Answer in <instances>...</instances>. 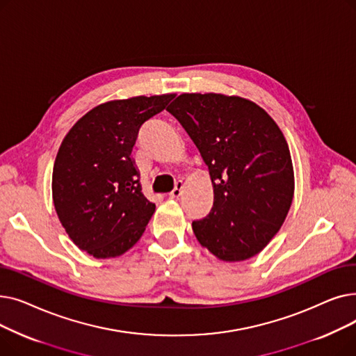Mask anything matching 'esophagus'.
Masks as SVG:
<instances>
[{"label": "esophagus", "instance_id": "obj_1", "mask_svg": "<svg viewBox=\"0 0 356 356\" xmlns=\"http://www.w3.org/2000/svg\"><path fill=\"white\" fill-rule=\"evenodd\" d=\"M181 191H183V181H181V180H179V181H176L175 189H173L170 193H168V196L173 197V199H176V197H179V196L181 195Z\"/></svg>", "mask_w": 356, "mask_h": 356}]
</instances>
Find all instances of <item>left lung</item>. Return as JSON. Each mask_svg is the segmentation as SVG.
<instances>
[{"mask_svg": "<svg viewBox=\"0 0 356 356\" xmlns=\"http://www.w3.org/2000/svg\"><path fill=\"white\" fill-rule=\"evenodd\" d=\"M167 111L209 168L213 207L192 222L203 247L223 261H244L282 228L294 193L289 144L267 112L219 93H183Z\"/></svg>", "mask_w": 356, "mask_h": 356, "instance_id": "8db88e82", "label": "left lung"}]
</instances>
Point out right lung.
<instances>
[{"label":"right lung","instance_id":"add662e5","mask_svg":"<svg viewBox=\"0 0 356 356\" xmlns=\"http://www.w3.org/2000/svg\"><path fill=\"white\" fill-rule=\"evenodd\" d=\"M175 95L111 101L65 137L53 167V203L70 239L95 258L118 257L141 238L156 204L131 156L141 125Z\"/></svg>","mask_w":356,"mask_h":356}]
</instances>
